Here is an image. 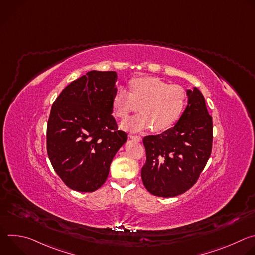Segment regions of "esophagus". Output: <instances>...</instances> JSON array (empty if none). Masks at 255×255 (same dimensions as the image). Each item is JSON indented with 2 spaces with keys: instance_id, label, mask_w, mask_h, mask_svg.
I'll return each instance as SVG.
<instances>
[{
  "instance_id": "esophagus-1",
  "label": "esophagus",
  "mask_w": 255,
  "mask_h": 255,
  "mask_svg": "<svg viewBox=\"0 0 255 255\" xmlns=\"http://www.w3.org/2000/svg\"><path fill=\"white\" fill-rule=\"evenodd\" d=\"M129 138L130 139H132V140H135V141H137V142H140L141 140H142V138L140 137V136H136V135H129Z\"/></svg>"
}]
</instances>
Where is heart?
Returning a JSON list of instances; mask_svg holds the SVG:
<instances>
[{
	"mask_svg": "<svg viewBox=\"0 0 255 255\" xmlns=\"http://www.w3.org/2000/svg\"><path fill=\"white\" fill-rule=\"evenodd\" d=\"M186 105L187 93L183 88L157 77L131 80L129 92L118 88L112 100L113 112L122 120L140 109V115L121 125L129 131H140L151 126L155 132L166 131L178 122Z\"/></svg>",
	"mask_w": 255,
	"mask_h": 255,
	"instance_id": "heart-1",
	"label": "heart"
}]
</instances>
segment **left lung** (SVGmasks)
<instances>
[{
    "label": "left lung",
    "mask_w": 255,
    "mask_h": 255,
    "mask_svg": "<svg viewBox=\"0 0 255 255\" xmlns=\"http://www.w3.org/2000/svg\"><path fill=\"white\" fill-rule=\"evenodd\" d=\"M187 95L188 105L172 128L143 138L142 183L156 197H175L191 189L212 152L213 121L205 98L197 88Z\"/></svg>",
    "instance_id": "left-lung-1"
}]
</instances>
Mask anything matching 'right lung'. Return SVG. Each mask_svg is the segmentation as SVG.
<instances>
[{"mask_svg": "<svg viewBox=\"0 0 255 255\" xmlns=\"http://www.w3.org/2000/svg\"><path fill=\"white\" fill-rule=\"evenodd\" d=\"M116 82V71H89L70 83L51 107L47 154L71 190L91 193L101 188L114 156L127 141L112 115Z\"/></svg>", "mask_w": 255, "mask_h": 255, "instance_id": "obj_1", "label": "right lung"}]
</instances>
